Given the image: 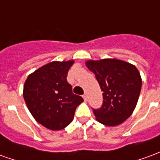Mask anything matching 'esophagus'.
<instances>
[{
  "label": "esophagus",
  "mask_w": 160,
  "mask_h": 160,
  "mask_svg": "<svg viewBox=\"0 0 160 160\" xmlns=\"http://www.w3.org/2000/svg\"><path fill=\"white\" fill-rule=\"evenodd\" d=\"M82 97H83V98H84V100L85 101H87V95L86 93L84 94L83 96H82Z\"/></svg>",
  "instance_id": "34e87169"
}]
</instances>
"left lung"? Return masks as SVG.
<instances>
[{
    "label": "left lung",
    "instance_id": "1",
    "mask_svg": "<svg viewBox=\"0 0 160 160\" xmlns=\"http://www.w3.org/2000/svg\"><path fill=\"white\" fill-rule=\"evenodd\" d=\"M103 92V104L93 109L97 121L106 126L122 123L133 113L141 89V78L135 66L118 59L87 61Z\"/></svg>",
    "mask_w": 160,
    "mask_h": 160
}]
</instances>
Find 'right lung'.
Masks as SVG:
<instances>
[{
  "label": "right lung",
  "instance_id": "obj_1",
  "mask_svg": "<svg viewBox=\"0 0 160 160\" xmlns=\"http://www.w3.org/2000/svg\"><path fill=\"white\" fill-rule=\"evenodd\" d=\"M73 61L52 62L27 77L23 96L35 120L51 130H61L73 121L83 98L73 93L68 72Z\"/></svg>",
  "mask_w": 160,
  "mask_h": 160
}]
</instances>
